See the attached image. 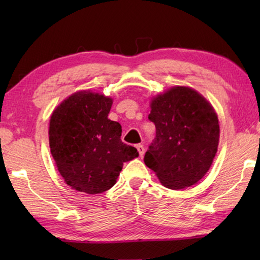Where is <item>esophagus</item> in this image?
Returning a JSON list of instances; mask_svg holds the SVG:
<instances>
[{
    "label": "esophagus",
    "instance_id": "esophagus-1",
    "mask_svg": "<svg viewBox=\"0 0 260 260\" xmlns=\"http://www.w3.org/2000/svg\"><path fill=\"white\" fill-rule=\"evenodd\" d=\"M136 148H137V151H139V153H140V156L143 157V155H144V153H145V147L143 146L142 144H137Z\"/></svg>",
    "mask_w": 260,
    "mask_h": 260
}]
</instances>
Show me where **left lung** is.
Masks as SVG:
<instances>
[{"label":"left lung","mask_w":260,"mask_h":260,"mask_svg":"<svg viewBox=\"0 0 260 260\" xmlns=\"http://www.w3.org/2000/svg\"><path fill=\"white\" fill-rule=\"evenodd\" d=\"M148 119L156 136L145 153L146 167L172 190L196 184L209 171L219 144V120L206 98L176 86L152 99Z\"/></svg>","instance_id":"left-lung-1"}]
</instances>
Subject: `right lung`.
<instances>
[{"label": "right lung", "mask_w": 260, "mask_h": 260, "mask_svg": "<svg viewBox=\"0 0 260 260\" xmlns=\"http://www.w3.org/2000/svg\"><path fill=\"white\" fill-rule=\"evenodd\" d=\"M113 99L89 90L77 91L53 110L49 144L66 183L88 194L109 190L124 162L139 156L121 142V126L108 119Z\"/></svg>", "instance_id": "1"}]
</instances>
